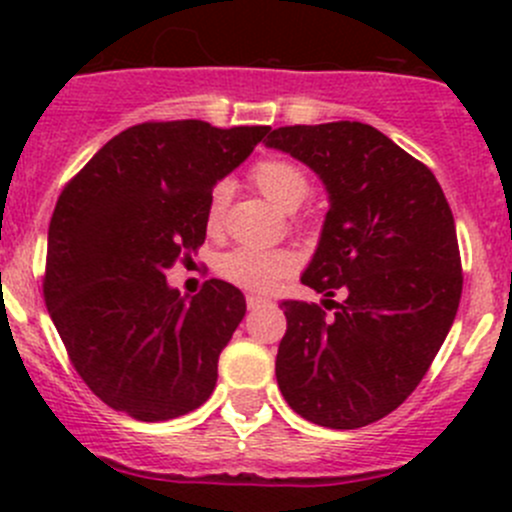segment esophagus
Here are the masks:
<instances>
[{"instance_id": "obj_1", "label": "esophagus", "mask_w": 512, "mask_h": 512, "mask_svg": "<svg viewBox=\"0 0 512 512\" xmlns=\"http://www.w3.org/2000/svg\"><path fill=\"white\" fill-rule=\"evenodd\" d=\"M265 304H270V299H267V297H257V294H247V309H260V307H265Z\"/></svg>"}]
</instances>
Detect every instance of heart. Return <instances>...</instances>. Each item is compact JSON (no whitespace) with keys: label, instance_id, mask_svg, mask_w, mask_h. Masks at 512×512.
<instances>
[{"label":"heart","instance_id":"b5f03b06","mask_svg":"<svg viewBox=\"0 0 512 512\" xmlns=\"http://www.w3.org/2000/svg\"><path fill=\"white\" fill-rule=\"evenodd\" d=\"M252 180L270 203L280 210H297L309 195V180L302 168L282 158H267L252 168ZM227 200H230V183L220 180L210 190L205 225L210 232H218L223 225ZM297 260L289 250H260V247H237L220 257L218 272L232 285L252 292H265L275 287L282 277L294 270Z\"/></svg>","mask_w":512,"mask_h":512}]
</instances>
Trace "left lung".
Listing matches in <instances>:
<instances>
[{"mask_svg": "<svg viewBox=\"0 0 512 512\" xmlns=\"http://www.w3.org/2000/svg\"><path fill=\"white\" fill-rule=\"evenodd\" d=\"M265 146L307 165L327 190L302 285L337 307L327 317L319 304H280L277 384L317 426H369L409 399L456 319L463 277L453 213L436 175L366 123L275 128Z\"/></svg>", "mask_w": 512, "mask_h": 512, "instance_id": "left-lung-1", "label": "left lung"}]
</instances>
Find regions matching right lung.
I'll list each match as a JSON object with an SVG mask.
<instances>
[{
	"mask_svg": "<svg viewBox=\"0 0 512 512\" xmlns=\"http://www.w3.org/2000/svg\"><path fill=\"white\" fill-rule=\"evenodd\" d=\"M270 126L141 123L106 143L56 203L44 299L71 364L111 409L170 421L210 399L245 297L208 280L180 297L165 270L205 242L210 190Z\"/></svg>",
	"mask_w": 512,
	"mask_h": 512,
	"instance_id": "obj_1",
	"label": "right lung"
}]
</instances>
